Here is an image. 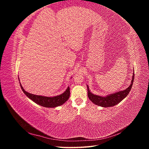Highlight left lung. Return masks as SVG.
I'll return each instance as SVG.
<instances>
[{
    "instance_id": "1",
    "label": "left lung",
    "mask_w": 149,
    "mask_h": 149,
    "mask_svg": "<svg viewBox=\"0 0 149 149\" xmlns=\"http://www.w3.org/2000/svg\"><path fill=\"white\" fill-rule=\"evenodd\" d=\"M134 79V73H133L131 82L129 86L124 90H122L118 92L108 94L105 96H101L94 94L90 91L89 86L87 85L88 88V96L90 100L96 105L100 106L103 107H112L118 104L120 101L128 95V94L131 90L133 81Z\"/></svg>"
}]
</instances>
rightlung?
<instances>
[{
	"instance_id": "right-lung-1",
	"label": "right lung",
	"mask_w": 149,
	"mask_h": 149,
	"mask_svg": "<svg viewBox=\"0 0 149 149\" xmlns=\"http://www.w3.org/2000/svg\"><path fill=\"white\" fill-rule=\"evenodd\" d=\"M19 81L20 88L25 95L27 96L30 100L33 101L36 104L45 107L55 108L56 107L61 106L68 100V99L70 97V90L69 86L66 88V91L64 93H63L62 94H60V95L53 97H48L44 96L35 95V94L26 92L24 89V88L22 87V86L20 82L19 78Z\"/></svg>"
}]
</instances>
